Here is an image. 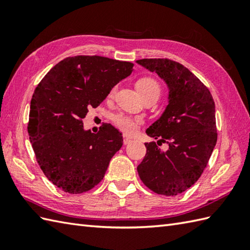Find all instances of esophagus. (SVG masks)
<instances>
[{
  "instance_id": "34e87169",
  "label": "esophagus",
  "mask_w": 250,
  "mask_h": 250,
  "mask_svg": "<svg viewBox=\"0 0 250 250\" xmlns=\"http://www.w3.org/2000/svg\"><path fill=\"white\" fill-rule=\"evenodd\" d=\"M131 142H132V139H131V137L126 136V135H124V144H125V145H126V144H130Z\"/></svg>"
}]
</instances>
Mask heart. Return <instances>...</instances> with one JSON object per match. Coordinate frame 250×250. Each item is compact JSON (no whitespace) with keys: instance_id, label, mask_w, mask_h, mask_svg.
I'll return each instance as SVG.
<instances>
[{"instance_id":"obj_1","label":"heart","mask_w":250,"mask_h":250,"mask_svg":"<svg viewBox=\"0 0 250 250\" xmlns=\"http://www.w3.org/2000/svg\"><path fill=\"white\" fill-rule=\"evenodd\" d=\"M136 88L144 99L147 97H153L158 100L162 92V87L160 83H159L156 78H153L151 76H144L137 79ZM116 91L117 87L114 86L109 90L107 98L113 99L115 97ZM111 121H113L116 128H118L121 132H124V133L134 134L135 132L139 130L143 122H144V119H143L141 116H132L128 114L119 113L111 117Z\"/></svg>"}]
</instances>
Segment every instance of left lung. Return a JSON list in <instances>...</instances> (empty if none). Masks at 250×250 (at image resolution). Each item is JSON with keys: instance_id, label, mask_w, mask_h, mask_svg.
<instances>
[{"instance_id": "1", "label": "left lung", "mask_w": 250, "mask_h": 250, "mask_svg": "<svg viewBox=\"0 0 250 250\" xmlns=\"http://www.w3.org/2000/svg\"><path fill=\"white\" fill-rule=\"evenodd\" d=\"M169 87V103L146 133L159 141L145 143L146 155L137 172L153 192L173 196L200 178L217 142L215 102L208 88L180 63L169 59H141ZM168 144L167 152L158 147Z\"/></svg>"}]
</instances>
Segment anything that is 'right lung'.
<instances>
[{"mask_svg":"<svg viewBox=\"0 0 250 250\" xmlns=\"http://www.w3.org/2000/svg\"><path fill=\"white\" fill-rule=\"evenodd\" d=\"M133 63L101 56L67 57L46 74L32 95L28 133L42 171L64 192L83 193L103 179L124 139L110 124L97 134L83 119L132 73Z\"/></svg>","mask_w":250,"mask_h":250,"instance_id":"add662e5","label":"right lung"}]
</instances>
